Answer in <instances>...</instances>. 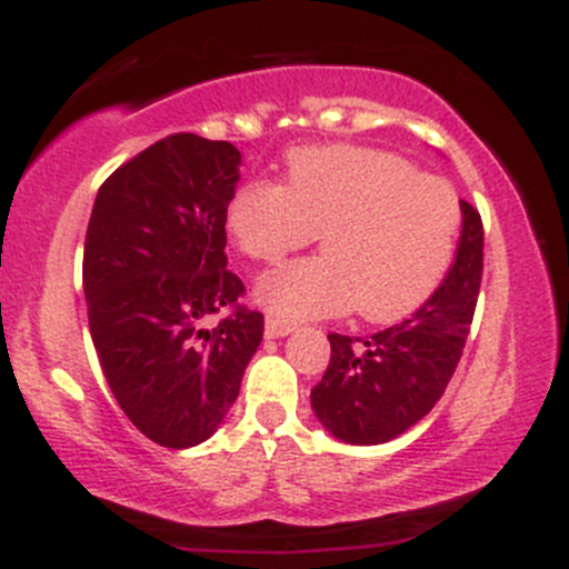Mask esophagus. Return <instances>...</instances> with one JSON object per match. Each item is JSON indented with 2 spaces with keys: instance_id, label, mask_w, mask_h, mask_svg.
<instances>
[{
  "instance_id": "34e87169",
  "label": "esophagus",
  "mask_w": 569,
  "mask_h": 569,
  "mask_svg": "<svg viewBox=\"0 0 569 569\" xmlns=\"http://www.w3.org/2000/svg\"><path fill=\"white\" fill-rule=\"evenodd\" d=\"M291 331H293V323L280 321V318H276V316H267L264 318V335H267V339L286 337V335H291Z\"/></svg>"
}]
</instances>
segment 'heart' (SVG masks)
Returning a JSON list of instances; mask_svg holds the SVG:
<instances>
[{"label": "heart", "mask_w": 569, "mask_h": 569, "mask_svg": "<svg viewBox=\"0 0 569 569\" xmlns=\"http://www.w3.org/2000/svg\"><path fill=\"white\" fill-rule=\"evenodd\" d=\"M457 230L460 200L449 181L417 173L401 154L352 143L297 149L283 184L246 181L227 202V232L257 262H278L321 232V257L259 278L257 299L280 321L352 307L367 321H401L439 289Z\"/></svg>", "instance_id": "obj_1"}]
</instances>
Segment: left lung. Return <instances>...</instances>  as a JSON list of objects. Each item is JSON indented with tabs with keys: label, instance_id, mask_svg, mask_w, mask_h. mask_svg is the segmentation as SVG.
<instances>
[{
	"label": "left lung",
	"instance_id": "1",
	"mask_svg": "<svg viewBox=\"0 0 569 569\" xmlns=\"http://www.w3.org/2000/svg\"><path fill=\"white\" fill-rule=\"evenodd\" d=\"M462 232L447 278L409 321L371 337L329 335L331 361L310 403L331 436L356 447L385 443L420 422L452 380L471 331L485 227L471 202L460 200Z\"/></svg>",
	"mask_w": 569,
	"mask_h": 569
}]
</instances>
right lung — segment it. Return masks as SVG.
<instances>
[{
    "mask_svg": "<svg viewBox=\"0 0 569 569\" xmlns=\"http://www.w3.org/2000/svg\"><path fill=\"white\" fill-rule=\"evenodd\" d=\"M230 141L173 133L103 181L84 238L82 289L103 377L147 439H211L264 335L227 270V202L240 173ZM233 312L217 330L201 321Z\"/></svg>",
    "mask_w": 569,
    "mask_h": 569,
    "instance_id": "obj_1",
    "label": "right lung"
}]
</instances>
